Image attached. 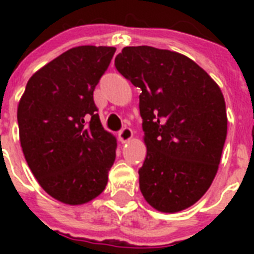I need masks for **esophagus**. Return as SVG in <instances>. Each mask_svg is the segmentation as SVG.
<instances>
[{"label": "esophagus", "mask_w": 254, "mask_h": 254, "mask_svg": "<svg viewBox=\"0 0 254 254\" xmlns=\"http://www.w3.org/2000/svg\"><path fill=\"white\" fill-rule=\"evenodd\" d=\"M131 138H133V131H131L130 127H123V130L119 133L120 142L125 143L127 142V141H130Z\"/></svg>", "instance_id": "34e87169"}]
</instances>
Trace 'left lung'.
I'll use <instances>...</instances> for the list:
<instances>
[{
  "label": "left lung",
  "mask_w": 254,
  "mask_h": 254,
  "mask_svg": "<svg viewBox=\"0 0 254 254\" xmlns=\"http://www.w3.org/2000/svg\"><path fill=\"white\" fill-rule=\"evenodd\" d=\"M115 65L142 91L146 158L138 174L145 200L161 212L189 208L219 169L228 124L221 89L195 62L170 50L124 47Z\"/></svg>",
  "instance_id": "obj_1"
}]
</instances>
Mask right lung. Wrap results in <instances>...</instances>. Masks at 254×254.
<instances>
[{
	"instance_id": "right-lung-1",
	"label": "right lung",
	"mask_w": 254,
	"mask_h": 254,
	"mask_svg": "<svg viewBox=\"0 0 254 254\" xmlns=\"http://www.w3.org/2000/svg\"><path fill=\"white\" fill-rule=\"evenodd\" d=\"M115 47L79 46L30 77L18 104L22 151L41 187L69 205L105 190L117 141L104 130L93 91Z\"/></svg>"
}]
</instances>
